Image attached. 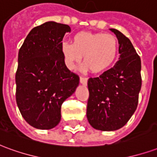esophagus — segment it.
I'll return each mask as SVG.
<instances>
[{"label": "esophagus", "instance_id": "esophagus-1", "mask_svg": "<svg viewBox=\"0 0 157 157\" xmlns=\"http://www.w3.org/2000/svg\"><path fill=\"white\" fill-rule=\"evenodd\" d=\"M80 82L82 83V85L86 86V84H87V78H86V77L81 76V77H80Z\"/></svg>", "mask_w": 157, "mask_h": 157}]
</instances>
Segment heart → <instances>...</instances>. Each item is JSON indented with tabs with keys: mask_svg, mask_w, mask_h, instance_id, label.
<instances>
[{
	"mask_svg": "<svg viewBox=\"0 0 157 157\" xmlns=\"http://www.w3.org/2000/svg\"><path fill=\"white\" fill-rule=\"evenodd\" d=\"M118 51V42L115 36L102 33H77L72 39V44L64 42L61 44L62 55L68 69L75 70L83 56L82 71L90 69L94 74L109 68Z\"/></svg>",
	"mask_w": 157,
	"mask_h": 157,
	"instance_id": "1",
	"label": "heart"
}]
</instances>
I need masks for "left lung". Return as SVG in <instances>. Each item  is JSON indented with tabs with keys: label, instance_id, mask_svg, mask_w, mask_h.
I'll return each mask as SVG.
<instances>
[{
	"label": "left lung",
	"instance_id": "left-lung-1",
	"mask_svg": "<svg viewBox=\"0 0 157 157\" xmlns=\"http://www.w3.org/2000/svg\"><path fill=\"white\" fill-rule=\"evenodd\" d=\"M110 31L118 40V60L87 82L86 117L93 128L102 131L117 130L127 124L136 110L141 88L140 56L126 36L117 29Z\"/></svg>",
	"mask_w": 157,
	"mask_h": 157
}]
</instances>
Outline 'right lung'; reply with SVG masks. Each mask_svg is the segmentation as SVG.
Here are the masks:
<instances>
[{"label": "right lung", "mask_w": 157, "mask_h": 157, "mask_svg": "<svg viewBox=\"0 0 157 157\" xmlns=\"http://www.w3.org/2000/svg\"><path fill=\"white\" fill-rule=\"evenodd\" d=\"M66 24L46 22L29 32L18 52L16 101L21 114L39 129H50L61 118V105L75 92L80 78L66 67L62 39Z\"/></svg>", "instance_id": "right-lung-1"}]
</instances>
